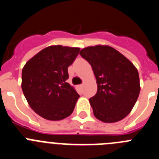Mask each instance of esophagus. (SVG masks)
Returning a JSON list of instances; mask_svg holds the SVG:
<instances>
[{
  "label": "esophagus",
  "mask_w": 159,
  "mask_h": 159,
  "mask_svg": "<svg viewBox=\"0 0 159 159\" xmlns=\"http://www.w3.org/2000/svg\"><path fill=\"white\" fill-rule=\"evenodd\" d=\"M83 87H84V85H83V84H81V85H79V88H80V89H82Z\"/></svg>",
  "instance_id": "obj_1"
}]
</instances>
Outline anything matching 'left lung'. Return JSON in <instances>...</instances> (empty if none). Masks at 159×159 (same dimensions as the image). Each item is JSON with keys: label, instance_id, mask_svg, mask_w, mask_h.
<instances>
[{"label": "left lung", "instance_id": "obj_1", "mask_svg": "<svg viewBox=\"0 0 159 159\" xmlns=\"http://www.w3.org/2000/svg\"><path fill=\"white\" fill-rule=\"evenodd\" d=\"M81 57L92 65L97 92L89 99L96 119L116 123L134 107L140 92L138 70L123 54L108 45L84 48Z\"/></svg>", "mask_w": 159, "mask_h": 159}]
</instances>
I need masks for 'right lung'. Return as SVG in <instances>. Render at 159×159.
<instances>
[{
	"mask_svg": "<svg viewBox=\"0 0 159 159\" xmlns=\"http://www.w3.org/2000/svg\"><path fill=\"white\" fill-rule=\"evenodd\" d=\"M80 48L52 45L28 61L22 69L21 88L30 107L48 120H62L71 116L79 94L67 80V67Z\"/></svg>",
	"mask_w": 159,
	"mask_h": 159,
	"instance_id": "right-lung-1",
	"label": "right lung"
}]
</instances>
